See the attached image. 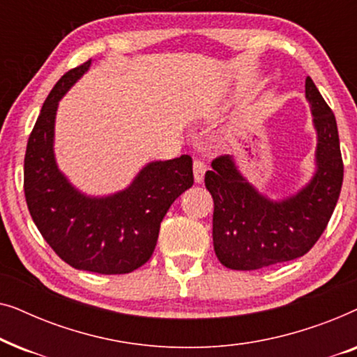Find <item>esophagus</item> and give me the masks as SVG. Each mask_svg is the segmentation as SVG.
I'll list each match as a JSON object with an SVG mask.
<instances>
[{"mask_svg": "<svg viewBox=\"0 0 357 357\" xmlns=\"http://www.w3.org/2000/svg\"><path fill=\"white\" fill-rule=\"evenodd\" d=\"M204 172H206V164H204L203 160L195 159V160H193V175H195V182H197V183H202V182H203V177H204Z\"/></svg>", "mask_w": 357, "mask_h": 357, "instance_id": "34e87169", "label": "esophagus"}]
</instances>
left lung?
I'll return each mask as SVG.
<instances>
[{
    "instance_id": "left-lung-1",
    "label": "left lung",
    "mask_w": 357,
    "mask_h": 357,
    "mask_svg": "<svg viewBox=\"0 0 357 357\" xmlns=\"http://www.w3.org/2000/svg\"><path fill=\"white\" fill-rule=\"evenodd\" d=\"M305 97L317 130V170L304 188L273 202L243 177L229 154L214 159L204 175L214 202V252L226 268L260 270L305 255L333 214L343 185L338 126L310 77Z\"/></svg>"
}]
</instances>
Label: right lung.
<instances>
[{"mask_svg":"<svg viewBox=\"0 0 357 357\" xmlns=\"http://www.w3.org/2000/svg\"><path fill=\"white\" fill-rule=\"evenodd\" d=\"M70 70L50 91L27 141L24 193L29 213L58 257L76 270L125 275L153 255L170 204L193 185L188 154L144 165L125 190L87 197L58 169L53 138L58 102L89 70Z\"/></svg>","mask_w":357,"mask_h":357,"instance_id":"1","label":"right lung"}]
</instances>
